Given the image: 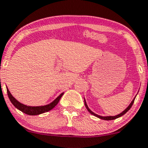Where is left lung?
<instances>
[{"instance_id":"1","label":"left lung","mask_w":148,"mask_h":148,"mask_svg":"<svg viewBox=\"0 0 148 148\" xmlns=\"http://www.w3.org/2000/svg\"><path fill=\"white\" fill-rule=\"evenodd\" d=\"M135 98H136V97H135ZM135 98H134V99H133V101H132V103H131L130 104H129V106H128V107H127V108L125 109V110H124L123 112H121V114H118V115H116V116H107V117H103V116L98 115V114H95L94 112H93L91 111V110H90L89 108H88V105H87L86 102H85V107H86V108H87V110H88V112H89L91 114H93V115L96 116V117H97V118H100V119H102V120H105V121H112V120H114V119H116V118H120V117H121V116H122V115H123V114H125V113H126L128 111V110H130V109H131V107H132V105H133L134 102Z\"/></svg>"}]
</instances>
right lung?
Here are the masks:
<instances>
[{
  "label": "right lung",
  "mask_w": 148,
  "mask_h": 148,
  "mask_svg": "<svg viewBox=\"0 0 148 148\" xmlns=\"http://www.w3.org/2000/svg\"><path fill=\"white\" fill-rule=\"evenodd\" d=\"M6 90H7V93L8 96H9V99H10L11 102L12 103L14 106L16 107V109H18L19 110H20L21 112H24L25 114H27L28 115H37V114H42V113L47 112L49 111L52 109H53L55 106L57 105L58 103L60 101V98L63 96V93H61L60 96L58 98L55 99L52 103H50L49 104H47V105L45 106H41V107H30V106H26L23 103H21L20 102L18 101L16 99H14V97H13L11 93L9 92V89L6 88Z\"/></svg>",
  "instance_id": "1"
}]
</instances>
